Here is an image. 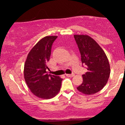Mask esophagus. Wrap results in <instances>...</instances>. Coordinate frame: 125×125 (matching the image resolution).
I'll return each mask as SVG.
<instances>
[{"instance_id":"34e87169","label":"esophagus","mask_w":125,"mask_h":125,"mask_svg":"<svg viewBox=\"0 0 125 125\" xmlns=\"http://www.w3.org/2000/svg\"><path fill=\"white\" fill-rule=\"evenodd\" d=\"M66 76L67 77H73L74 76V74H66Z\"/></svg>"}]
</instances>
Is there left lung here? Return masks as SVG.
Returning a JSON list of instances; mask_svg holds the SVG:
<instances>
[{"label":"left lung","instance_id":"obj_1","mask_svg":"<svg viewBox=\"0 0 125 125\" xmlns=\"http://www.w3.org/2000/svg\"><path fill=\"white\" fill-rule=\"evenodd\" d=\"M74 39L81 55L83 64L87 71L82 75L83 82L77 89L84 94L90 95L104 88L109 77L110 64L102 48L93 38L87 35H74Z\"/></svg>","mask_w":125,"mask_h":125}]
</instances>
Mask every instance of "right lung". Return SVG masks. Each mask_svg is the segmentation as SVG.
Masks as SVG:
<instances>
[{"mask_svg": "<svg viewBox=\"0 0 125 125\" xmlns=\"http://www.w3.org/2000/svg\"><path fill=\"white\" fill-rule=\"evenodd\" d=\"M57 37L48 36L41 39L29 52L24 66L27 86L34 95L43 99L54 97L61 90L62 79L47 73L52 45Z\"/></svg>", "mask_w": 125, "mask_h": 125, "instance_id": "obj_1", "label": "right lung"}]
</instances>
